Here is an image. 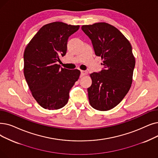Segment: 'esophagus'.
Returning a JSON list of instances; mask_svg holds the SVG:
<instances>
[{"label":"esophagus","mask_w":158,"mask_h":158,"mask_svg":"<svg viewBox=\"0 0 158 158\" xmlns=\"http://www.w3.org/2000/svg\"><path fill=\"white\" fill-rule=\"evenodd\" d=\"M87 74V72L85 70H81V76H83V75H85Z\"/></svg>","instance_id":"esophagus-1"}]
</instances>
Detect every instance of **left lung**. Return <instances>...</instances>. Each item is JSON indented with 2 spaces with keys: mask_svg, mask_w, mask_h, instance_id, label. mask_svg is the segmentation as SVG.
<instances>
[{
  "mask_svg": "<svg viewBox=\"0 0 158 158\" xmlns=\"http://www.w3.org/2000/svg\"><path fill=\"white\" fill-rule=\"evenodd\" d=\"M92 41L95 53L103 60V68L90 74L88 99L95 110L106 111L117 106L132 83L135 58L132 46L115 27L105 23L82 26Z\"/></svg>",
  "mask_w": 158,
  "mask_h": 158,
  "instance_id": "left-lung-1",
  "label": "left lung"
}]
</instances>
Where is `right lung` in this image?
Segmentation results:
<instances>
[{"mask_svg": "<svg viewBox=\"0 0 158 158\" xmlns=\"http://www.w3.org/2000/svg\"><path fill=\"white\" fill-rule=\"evenodd\" d=\"M79 26L61 22L46 24L35 34L24 53V74L33 97L45 109L64 106L69 92L80 75L77 69L57 64L65 56L68 39Z\"/></svg>", "mask_w": 158, "mask_h": 158, "instance_id": "add662e5", "label": "right lung"}]
</instances>
